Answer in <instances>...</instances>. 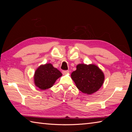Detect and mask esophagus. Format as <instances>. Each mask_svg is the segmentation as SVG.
I'll use <instances>...</instances> for the list:
<instances>
[{"instance_id": "obj_1", "label": "esophagus", "mask_w": 132, "mask_h": 132, "mask_svg": "<svg viewBox=\"0 0 132 132\" xmlns=\"http://www.w3.org/2000/svg\"><path fill=\"white\" fill-rule=\"evenodd\" d=\"M69 73V70H63L62 71V73H63V75H66L68 74V73Z\"/></svg>"}]
</instances>
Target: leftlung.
I'll list each match as a JSON object with an SVG mask.
<instances>
[{"label":"left lung","mask_w":132,"mask_h":132,"mask_svg":"<svg viewBox=\"0 0 132 132\" xmlns=\"http://www.w3.org/2000/svg\"><path fill=\"white\" fill-rule=\"evenodd\" d=\"M71 77L80 91L89 95L101 88L105 79L102 71L93 64H79L76 70L71 73Z\"/></svg>","instance_id":"8db88e82"}]
</instances>
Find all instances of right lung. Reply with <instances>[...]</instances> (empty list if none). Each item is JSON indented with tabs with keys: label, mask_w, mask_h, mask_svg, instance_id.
Instances as JSON below:
<instances>
[{
	"label": "right lung",
	"mask_w": 132,
	"mask_h": 132,
	"mask_svg": "<svg viewBox=\"0 0 132 132\" xmlns=\"http://www.w3.org/2000/svg\"><path fill=\"white\" fill-rule=\"evenodd\" d=\"M61 71L51 63L39 66L34 73V84L37 87L44 90L52 87L57 79L61 77Z\"/></svg>",
	"instance_id": "obj_1"
}]
</instances>
